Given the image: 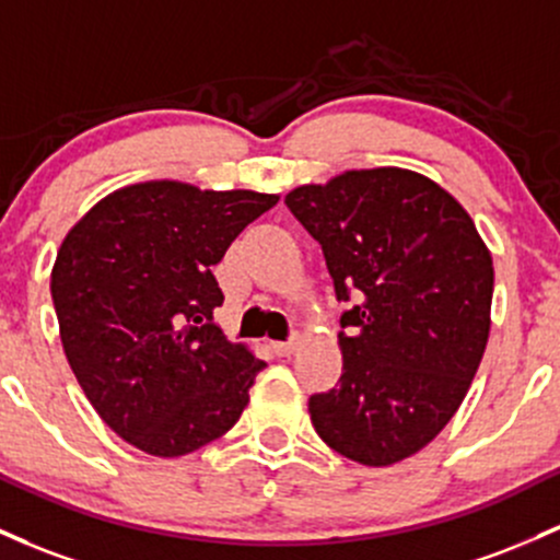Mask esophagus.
I'll use <instances>...</instances> for the list:
<instances>
[{
	"instance_id": "obj_1",
	"label": "esophagus",
	"mask_w": 560,
	"mask_h": 560,
	"mask_svg": "<svg viewBox=\"0 0 560 560\" xmlns=\"http://www.w3.org/2000/svg\"><path fill=\"white\" fill-rule=\"evenodd\" d=\"M298 346H300V340L298 337H292V340H287V342H273V350H276V355H292L294 350H298Z\"/></svg>"
}]
</instances>
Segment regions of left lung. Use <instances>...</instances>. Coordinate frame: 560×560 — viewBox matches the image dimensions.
Here are the masks:
<instances>
[{
  "instance_id": "obj_1",
  "label": "left lung",
  "mask_w": 560,
  "mask_h": 560,
  "mask_svg": "<svg viewBox=\"0 0 560 560\" xmlns=\"http://www.w3.org/2000/svg\"><path fill=\"white\" fill-rule=\"evenodd\" d=\"M287 207L322 244L340 316V383L311 396L322 441L385 468L428 446L463 404L491 327L494 266L457 199L420 172L348 170Z\"/></svg>"
}]
</instances>
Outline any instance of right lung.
I'll list each match as a JSON object with an SVG mask.
<instances>
[{
  "mask_svg": "<svg viewBox=\"0 0 560 560\" xmlns=\"http://www.w3.org/2000/svg\"><path fill=\"white\" fill-rule=\"evenodd\" d=\"M279 201L149 180L66 233L50 292L60 342L101 420L135 450L183 457L236 425L266 361L214 324L212 268Z\"/></svg>",
  "mask_w": 560,
  "mask_h": 560,
  "instance_id": "right-lung-1",
  "label": "right lung"
}]
</instances>
